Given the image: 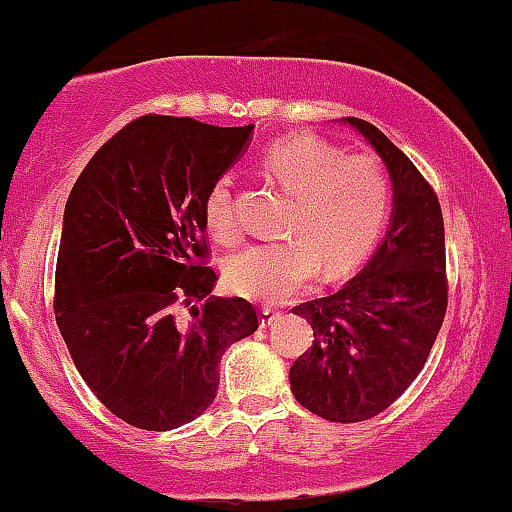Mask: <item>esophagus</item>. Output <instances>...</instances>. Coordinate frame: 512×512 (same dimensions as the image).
I'll return each mask as SVG.
<instances>
[{
  "mask_svg": "<svg viewBox=\"0 0 512 512\" xmlns=\"http://www.w3.org/2000/svg\"><path fill=\"white\" fill-rule=\"evenodd\" d=\"M280 315H282V312L275 310V307H262V312H260V325H262V327H270L272 322L280 320Z\"/></svg>",
  "mask_w": 512,
  "mask_h": 512,
  "instance_id": "1",
  "label": "esophagus"
}]
</instances>
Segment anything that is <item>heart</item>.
<instances>
[{
	"label": "heart",
	"instance_id": "obj_1",
	"mask_svg": "<svg viewBox=\"0 0 512 512\" xmlns=\"http://www.w3.org/2000/svg\"><path fill=\"white\" fill-rule=\"evenodd\" d=\"M260 167L295 195L285 240L257 242L225 260V285L242 297L280 302L315 272L342 275L360 265L380 240L393 207V185L370 155H347L315 135L280 137L262 152ZM202 217L215 240H240L230 180L212 182Z\"/></svg>",
	"mask_w": 512,
	"mask_h": 512
}]
</instances>
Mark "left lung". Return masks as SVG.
<instances>
[{"instance_id": "8db88e82", "label": "left lung", "mask_w": 512, "mask_h": 512, "mask_svg": "<svg viewBox=\"0 0 512 512\" xmlns=\"http://www.w3.org/2000/svg\"><path fill=\"white\" fill-rule=\"evenodd\" d=\"M393 177V225L342 290L292 312L312 345L290 367L297 403L332 423L388 410L420 375L448 310L443 210L430 182L375 124L345 117Z\"/></svg>"}]
</instances>
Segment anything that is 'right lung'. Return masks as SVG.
<instances>
[{
    "instance_id": "1",
    "label": "right lung",
    "mask_w": 512,
    "mask_h": 512,
    "mask_svg": "<svg viewBox=\"0 0 512 512\" xmlns=\"http://www.w3.org/2000/svg\"><path fill=\"white\" fill-rule=\"evenodd\" d=\"M252 124L145 114L104 142L69 192L54 315L99 403L142 430H175L217 398V362L260 310L215 297L202 202Z\"/></svg>"
}]
</instances>
